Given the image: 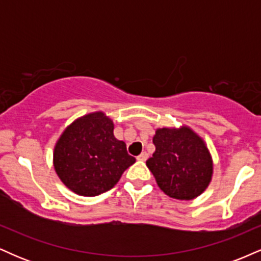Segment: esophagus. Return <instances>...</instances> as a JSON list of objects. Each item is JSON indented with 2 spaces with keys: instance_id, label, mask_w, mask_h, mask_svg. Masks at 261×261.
<instances>
[{
  "instance_id": "obj_1",
  "label": "esophagus",
  "mask_w": 261,
  "mask_h": 261,
  "mask_svg": "<svg viewBox=\"0 0 261 261\" xmlns=\"http://www.w3.org/2000/svg\"><path fill=\"white\" fill-rule=\"evenodd\" d=\"M148 158V153L147 152H142V153H141L139 157H137V161H141V162H145L146 160H147Z\"/></svg>"
}]
</instances>
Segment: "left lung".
Listing matches in <instances>:
<instances>
[{
  "label": "left lung",
  "instance_id": "left-lung-1",
  "mask_svg": "<svg viewBox=\"0 0 261 261\" xmlns=\"http://www.w3.org/2000/svg\"><path fill=\"white\" fill-rule=\"evenodd\" d=\"M155 151L146 164L164 194L193 200L208 187L214 164L205 142L190 127L157 128Z\"/></svg>",
  "mask_w": 261,
  "mask_h": 261
}]
</instances>
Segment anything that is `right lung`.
I'll list each match as a JSON object with an SVG mask.
<instances>
[{"label": "right lung", "mask_w": 261, "mask_h": 261, "mask_svg": "<svg viewBox=\"0 0 261 261\" xmlns=\"http://www.w3.org/2000/svg\"><path fill=\"white\" fill-rule=\"evenodd\" d=\"M135 162L124 141L114 136L112 119L101 112L74 120L54 148L56 174L70 190L82 196L110 190Z\"/></svg>", "instance_id": "obj_1"}]
</instances>
